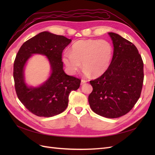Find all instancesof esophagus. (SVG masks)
Masks as SVG:
<instances>
[{
  "mask_svg": "<svg viewBox=\"0 0 155 155\" xmlns=\"http://www.w3.org/2000/svg\"><path fill=\"white\" fill-rule=\"evenodd\" d=\"M87 81H86V80H84V79H81V85H83V84L85 83H87Z\"/></svg>",
  "mask_w": 155,
  "mask_h": 155,
  "instance_id": "esophagus-1",
  "label": "esophagus"
}]
</instances>
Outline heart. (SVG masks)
Segmentation results:
<instances>
[{
	"label": "heart",
	"instance_id": "obj_1",
	"mask_svg": "<svg viewBox=\"0 0 155 155\" xmlns=\"http://www.w3.org/2000/svg\"><path fill=\"white\" fill-rule=\"evenodd\" d=\"M112 55L113 48L109 41L79 40L72 45L71 51H64L63 61L70 74H76L82 63L85 76L92 74L94 77H99L109 68Z\"/></svg>",
	"mask_w": 155,
	"mask_h": 155
}]
</instances>
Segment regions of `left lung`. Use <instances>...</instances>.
Wrapping results in <instances>:
<instances>
[{"label":"left lung","mask_w":155,"mask_h":155,"mask_svg":"<svg viewBox=\"0 0 155 155\" xmlns=\"http://www.w3.org/2000/svg\"><path fill=\"white\" fill-rule=\"evenodd\" d=\"M109 35L114 46L113 56L107 72L90 81L93 90L88 102L97 114L116 118L128 113L140 97L143 63L131 42L115 33Z\"/></svg>","instance_id":"8db88e82"}]
</instances>
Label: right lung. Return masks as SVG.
I'll return each mask as SVG.
<instances>
[{"instance_id":"add662e5","label":"right lung","mask_w":155,"mask_h":155,"mask_svg":"<svg viewBox=\"0 0 155 155\" xmlns=\"http://www.w3.org/2000/svg\"><path fill=\"white\" fill-rule=\"evenodd\" d=\"M72 41L63 35L43 31L26 41L17 52L13 64V79L18 100L34 114L51 117L67 109L70 93L76 91L81 80L65 74L62 61L63 50ZM34 53L46 55L52 68L51 77L39 87H28L24 83V67Z\"/></svg>"}]
</instances>
